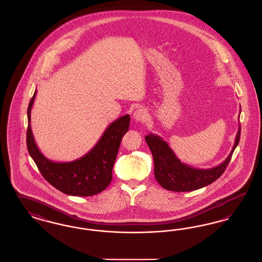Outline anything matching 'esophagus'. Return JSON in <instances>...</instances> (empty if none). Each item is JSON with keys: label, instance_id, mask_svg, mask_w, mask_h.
<instances>
[{"label": "esophagus", "instance_id": "1", "mask_svg": "<svg viewBox=\"0 0 262 262\" xmlns=\"http://www.w3.org/2000/svg\"><path fill=\"white\" fill-rule=\"evenodd\" d=\"M133 117H134V119L137 121V122H141V123H143V122H145L146 120H147V113L146 111L144 110V109H142V108H139V109H137L134 113V115H133Z\"/></svg>", "mask_w": 262, "mask_h": 262}]
</instances>
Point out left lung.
I'll list each match as a JSON object with an SVG mask.
<instances>
[{
    "mask_svg": "<svg viewBox=\"0 0 262 262\" xmlns=\"http://www.w3.org/2000/svg\"><path fill=\"white\" fill-rule=\"evenodd\" d=\"M239 137L241 125H238L234 146L225 161L210 169H198L181 162L162 137L149 134L145 137V140L153 156L156 181L165 189L179 192L191 191L210 185L224 173L233 152L238 144Z\"/></svg>",
    "mask_w": 262,
    "mask_h": 262,
    "instance_id": "left-lung-1",
    "label": "left lung"
}]
</instances>
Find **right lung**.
<instances>
[{"label":"right lung","instance_id":"obj_1","mask_svg":"<svg viewBox=\"0 0 262 262\" xmlns=\"http://www.w3.org/2000/svg\"><path fill=\"white\" fill-rule=\"evenodd\" d=\"M36 93L37 90L27 109L26 144L40 173L53 187L69 195L91 196L103 191L112 181L113 166L121 140L128 130L129 115L108 125L95 146L82 157L71 162H54L40 152L31 130V109Z\"/></svg>","mask_w":262,"mask_h":262}]
</instances>
